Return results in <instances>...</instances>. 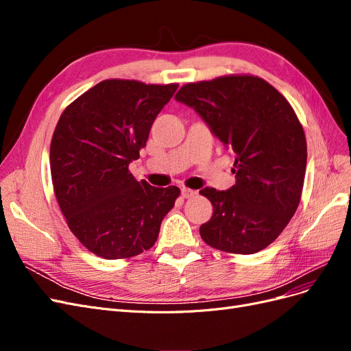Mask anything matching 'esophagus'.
I'll use <instances>...</instances> for the list:
<instances>
[{"instance_id": "34e87169", "label": "esophagus", "mask_w": 351, "mask_h": 351, "mask_svg": "<svg viewBox=\"0 0 351 351\" xmlns=\"http://www.w3.org/2000/svg\"><path fill=\"white\" fill-rule=\"evenodd\" d=\"M195 195H196V192H195V190H192V189H187V187H183V189H182V196H183L184 199L193 197Z\"/></svg>"}]
</instances>
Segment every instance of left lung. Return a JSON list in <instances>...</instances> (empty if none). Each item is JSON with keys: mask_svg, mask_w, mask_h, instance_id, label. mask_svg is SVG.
I'll return each instance as SVG.
<instances>
[{"mask_svg": "<svg viewBox=\"0 0 351 351\" xmlns=\"http://www.w3.org/2000/svg\"><path fill=\"white\" fill-rule=\"evenodd\" d=\"M176 101L193 108L212 134L236 154V184L200 190L214 206L200 237L222 252L252 254L277 239L300 204L307 146L282 95L254 76L187 83Z\"/></svg>", "mask_w": 351, "mask_h": 351, "instance_id": "obj_1", "label": "left lung"}]
</instances>
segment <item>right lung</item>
Listing matches in <instances>:
<instances>
[{
  "mask_svg": "<svg viewBox=\"0 0 351 351\" xmlns=\"http://www.w3.org/2000/svg\"><path fill=\"white\" fill-rule=\"evenodd\" d=\"M177 88L104 80L60 117L49 151L56 197L73 234L97 256L123 259L149 250L174 206L178 187L137 182L129 164Z\"/></svg>",
  "mask_w": 351,
  "mask_h": 351,
  "instance_id": "obj_1",
  "label": "right lung"
}]
</instances>
